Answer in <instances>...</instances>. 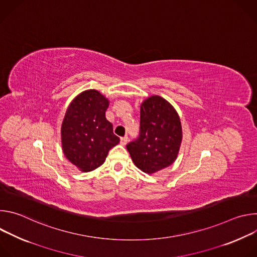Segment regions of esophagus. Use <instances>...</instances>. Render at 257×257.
<instances>
[{
    "instance_id": "esophagus-1",
    "label": "esophagus",
    "mask_w": 257,
    "mask_h": 257,
    "mask_svg": "<svg viewBox=\"0 0 257 257\" xmlns=\"http://www.w3.org/2000/svg\"><path fill=\"white\" fill-rule=\"evenodd\" d=\"M127 142H128V137L127 136H124V137L121 138V144L122 145H125Z\"/></svg>"
}]
</instances>
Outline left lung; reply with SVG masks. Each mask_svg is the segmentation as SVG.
<instances>
[{
	"label": "left lung",
	"instance_id": "1",
	"mask_svg": "<svg viewBox=\"0 0 257 257\" xmlns=\"http://www.w3.org/2000/svg\"><path fill=\"white\" fill-rule=\"evenodd\" d=\"M182 141L180 118L165 98L153 95L140 106V130L137 139L127 144L134 165L153 174L172 165Z\"/></svg>",
	"mask_w": 257,
	"mask_h": 257
}]
</instances>
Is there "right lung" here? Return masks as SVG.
<instances>
[{
	"label": "right lung",
	"mask_w": 257,
	"mask_h": 257,
	"mask_svg": "<svg viewBox=\"0 0 257 257\" xmlns=\"http://www.w3.org/2000/svg\"><path fill=\"white\" fill-rule=\"evenodd\" d=\"M108 100L97 90L88 89L69 104L61 134L65 157L81 172L101 166L108 151L120 142L105 118Z\"/></svg>",
	"instance_id": "1"
}]
</instances>
